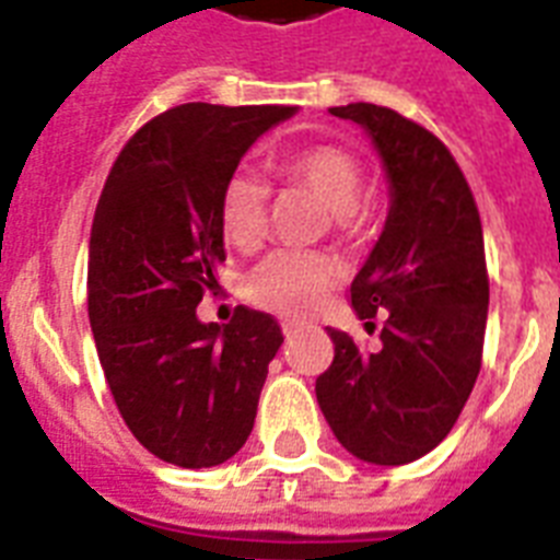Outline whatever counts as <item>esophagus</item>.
<instances>
[{"instance_id": "1", "label": "esophagus", "mask_w": 560, "mask_h": 560, "mask_svg": "<svg viewBox=\"0 0 560 560\" xmlns=\"http://www.w3.org/2000/svg\"><path fill=\"white\" fill-rule=\"evenodd\" d=\"M296 328H299V325L293 323V319H281V334H284L288 340L293 337V334H296Z\"/></svg>"}]
</instances>
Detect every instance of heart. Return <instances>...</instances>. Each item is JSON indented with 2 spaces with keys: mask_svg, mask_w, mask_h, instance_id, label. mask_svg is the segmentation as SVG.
Segmentation results:
<instances>
[{
  "mask_svg": "<svg viewBox=\"0 0 560 560\" xmlns=\"http://www.w3.org/2000/svg\"><path fill=\"white\" fill-rule=\"evenodd\" d=\"M276 177L305 186L331 209L340 229H360L369 218L363 191V162L340 144H307L272 160ZM220 232L237 249H253L267 226V188L249 171H235L218 200ZM337 281V267L319 253L279 249L258 261L246 276V296L276 314L299 316L323 305Z\"/></svg>",
  "mask_w": 560,
  "mask_h": 560,
  "instance_id": "heart-1",
  "label": "heart"
}]
</instances>
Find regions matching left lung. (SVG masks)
I'll return each instance as SVG.
<instances>
[{"label":"left lung","instance_id":"8db88e82","mask_svg":"<svg viewBox=\"0 0 560 560\" xmlns=\"http://www.w3.org/2000/svg\"><path fill=\"white\" fill-rule=\"evenodd\" d=\"M328 113L372 136L392 206L351 281V305L366 328L383 316L381 349L363 351L346 331L328 328L334 360L316 377V400L358 459L407 465L451 433L482 366V223L468 179L427 127L363 101Z\"/></svg>","mask_w":560,"mask_h":560}]
</instances>
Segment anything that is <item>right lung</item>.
<instances>
[{
    "label": "right lung",
    "mask_w": 560,
    "mask_h": 560,
    "mask_svg": "<svg viewBox=\"0 0 560 560\" xmlns=\"http://www.w3.org/2000/svg\"><path fill=\"white\" fill-rule=\"evenodd\" d=\"M293 107L179 104L118 153L90 235L86 302L116 407L156 459L211 468L253 433L267 366L284 342L270 314L237 305L223 328L197 305L226 261L220 188Z\"/></svg>",
    "instance_id": "right-lung-1"
}]
</instances>
